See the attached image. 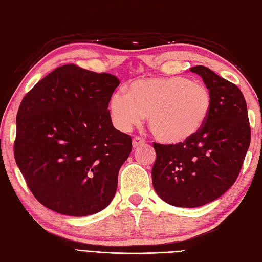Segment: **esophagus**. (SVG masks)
<instances>
[{"instance_id":"esophagus-1","label":"esophagus","mask_w":262,"mask_h":262,"mask_svg":"<svg viewBox=\"0 0 262 262\" xmlns=\"http://www.w3.org/2000/svg\"><path fill=\"white\" fill-rule=\"evenodd\" d=\"M143 143H145V140H143V139L139 138V137L133 138V140H132V145H133V147H135V148H138L139 146H142Z\"/></svg>"}]
</instances>
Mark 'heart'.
Listing matches in <instances>:
<instances>
[{
	"label": "heart",
	"mask_w": 262,
	"mask_h": 262,
	"mask_svg": "<svg viewBox=\"0 0 262 262\" xmlns=\"http://www.w3.org/2000/svg\"><path fill=\"white\" fill-rule=\"evenodd\" d=\"M211 95L204 83L184 77L140 78L110 99V113L117 129L127 132L147 115L158 141L178 145L198 133L211 111Z\"/></svg>",
	"instance_id": "heart-1"
}]
</instances>
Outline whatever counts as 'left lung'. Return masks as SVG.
<instances>
[{"label":"left lung","instance_id":"1","mask_svg":"<svg viewBox=\"0 0 262 262\" xmlns=\"http://www.w3.org/2000/svg\"><path fill=\"white\" fill-rule=\"evenodd\" d=\"M211 95V111L201 130L178 145L154 143L152 185L167 204L195 208L223 195L235 182L250 146L244 96L235 84L209 68L190 69Z\"/></svg>","mask_w":262,"mask_h":262}]
</instances>
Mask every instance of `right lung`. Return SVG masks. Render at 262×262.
<instances>
[{"mask_svg":"<svg viewBox=\"0 0 262 262\" xmlns=\"http://www.w3.org/2000/svg\"><path fill=\"white\" fill-rule=\"evenodd\" d=\"M120 81L73 64L55 69L25 96L17 114L14 158L35 198L49 209L83 217L113 200L131 137L112 123Z\"/></svg>","mask_w":262,"mask_h":262,"instance_id":"add662e5","label":"right lung"}]
</instances>
